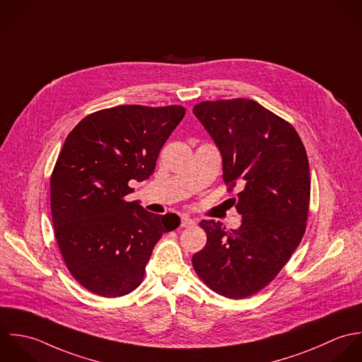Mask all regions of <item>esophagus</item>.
<instances>
[{"label":"esophagus","mask_w":362,"mask_h":362,"mask_svg":"<svg viewBox=\"0 0 362 362\" xmlns=\"http://www.w3.org/2000/svg\"><path fill=\"white\" fill-rule=\"evenodd\" d=\"M180 225H182L183 228H192V226L196 225V221L192 219L190 217H187V216H183L182 221H180Z\"/></svg>","instance_id":"34e87169"}]
</instances>
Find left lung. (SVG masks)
Instances as JSON below:
<instances>
[{"label":"left lung","mask_w":362,"mask_h":362,"mask_svg":"<svg viewBox=\"0 0 362 362\" xmlns=\"http://www.w3.org/2000/svg\"><path fill=\"white\" fill-rule=\"evenodd\" d=\"M193 113L219 148L228 190L242 187L235 206L242 225L228 230L202 221L207 243L192 263L214 292L247 298L277 277L305 233L308 155L292 124L252 99L206 100Z\"/></svg>","instance_id":"8db88e82"}]
</instances>
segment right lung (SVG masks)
Listing matches in <instances>:
<instances>
[{
  "label": "right lung",
  "mask_w": 362,
  "mask_h": 362,
  "mask_svg": "<svg viewBox=\"0 0 362 362\" xmlns=\"http://www.w3.org/2000/svg\"><path fill=\"white\" fill-rule=\"evenodd\" d=\"M185 113L177 105H122L88 115L67 136L50 179V206L64 263L83 288L105 298L130 293L143 283L162 233L180 225L176 214H151L124 197L130 180L153 173Z\"/></svg>",
  "instance_id": "obj_1"
}]
</instances>
